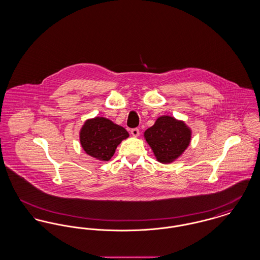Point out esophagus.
<instances>
[{
    "instance_id": "obj_1",
    "label": "esophagus",
    "mask_w": 260,
    "mask_h": 260,
    "mask_svg": "<svg viewBox=\"0 0 260 260\" xmlns=\"http://www.w3.org/2000/svg\"><path fill=\"white\" fill-rule=\"evenodd\" d=\"M131 134H132V136L136 137V136H139V129L138 128H133L131 131Z\"/></svg>"
}]
</instances>
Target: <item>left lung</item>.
<instances>
[{
    "label": "left lung",
    "mask_w": 260,
    "mask_h": 260,
    "mask_svg": "<svg viewBox=\"0 0 260 260\" xmlns=\"http://www.w3.org/2000/svg\"><path fill=\"white\" fill-rule=\"evenodd\" d=\"M192 131L172 116H161L144 133V138L157 161L171 164L178 159L191 142Z\"/></svg>",
    "instance_id": "1"
}]
</instances>
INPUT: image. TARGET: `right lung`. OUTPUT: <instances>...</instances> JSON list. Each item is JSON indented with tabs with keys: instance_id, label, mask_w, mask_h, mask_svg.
I'll return each instance as SVG.
<instances>
[{
	"instance_id": "obj_1",
	"label": "right lung",
	"mask_w": 260,
	"mask_h": 260,
	"mask_svg": "<svg viewBox=\"0 0 260 260\" xmlns=\"http://www.w3.org/2000/svg\"><path fill=\"white\" fill-rule=\"evenodd\" d=\"M129 136L123 126L104 117L87 119L80 129L84 151L99 161H109L117 146Z\"/></svg>"
}]
</instances>
